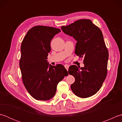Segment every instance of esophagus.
<instances>
[{
    "label": "esophagus",
    "mask_w": 122,
    "mask_h": 122,
    "mask_svg": "<svg viewBox=\"0 0 122 122\" xmlns=\"http://www.w3.org/2000/svg\"><path fill=\"white\" fill-rule=\"evenodd\" d=\"M64 67H65L66 69V70H67V71H68V69H69V66L68 65V64H66V65L64 66Z\"/></svg>",
    "instance_id": "34e87169"
}]
</instances>
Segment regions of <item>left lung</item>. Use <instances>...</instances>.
<instances>
[{
    "mask_svg": "<svg viewBox=\"0 0 122 122\" xmlns=\"http://www.w3.org/2000/svg\"><path fill=\"white\" fill-rule=\"evenodd\" d=\"M61 29L76 41L75 53L84 58L83 68L69 67V73L75 78L71 89L80 97H91L101 89L107 75L108 52L102 32L89 19L78 20Z\"/></svg>",
    "mask_w": 122,
    "mask_h": 122,
    "instance_id": "1",
    "label": "left lung"
}]
</instances>
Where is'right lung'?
<instances>
[{
    "mask_svg": "<svg viewBox=\"0 0 122 122\" xmlns=\"http://www.w3.org/2000/svg\"><path fill=\"white\" fill-rule=\"evenodd\" d=\"M59 29L38 25L27 32L21 46L19 66L28 92L37 100L47 101L56 94L58 83L68 74L62 64H49L50 42Z\"/></svg>",
    "mask_w": 122,
    "mask_h": 122,
    "instance_id": "add662e5",
    "label": "right lung"
}]
</instances>
